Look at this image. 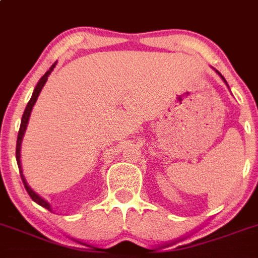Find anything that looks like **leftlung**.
Segmentation results:
<instances>
[{"mask_svg": "<svg viewBox=\"0 0 258 258\" xmlns=\"http://www.w3.org/2000/svg\"><path fill=\"white\" fill-rule=\"evenodd\" d=\"M216 71H217V70H216ZM217 74H218V75H219V76H221V78H222V80H223V82H225V83H226V84H227V82H226V80H225V78H223V76H222V75H221V74H219V73H218V71H217Z\"/></svg>", "mask_w": 258, "mask_h": 258, "instance_id": "left-lung-1", "label": "left lung"}]
</instances>
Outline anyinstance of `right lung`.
Masks as SVG:
<instances>
[{
  "label": "right lung",
  "mask_w": 258,
  "mask_h": 258,
  "mask_svg": "<svg viewBox=\"0 0 258 258\" xmlns=\"http://www.w3.org/2000/svg\"><path fill=\"white\" fill-rule=\"evenodd\" d=\"M55 64H57V62L51 64L50 69H49V70L46 71V73L41 76V79L39 80V83H37V86L35 87V91H33V93H32V97H31V100H30V101H28V104H27L26 110H24L23 116H22L21 128H19V132H18L17 152H15V153H17L18 167H19V171H21L22 180H23V184H24V187H26L27 192H28V195H30L31 199H32V200L35 201V203H37V204H39V205H41L42 208H45V209L50 210V212H51V208H50V205H49L48 201L44 200V199H42V197H40L39 195H37L35 191H33V189H31V187H30V185H28V183L26 182V179H24L23 171H22V166H21V145H22V140H23L24 132H26L27 124H28V119H30V115H31V111H32L33 105H35L36 100H37V97H39V95H40V92H41L42 87L45 86L46 80H48V76L51 74V71H53V69H54V67H55Z\"/></svg>",
  "instance_id": "1"
}]
</instances>
